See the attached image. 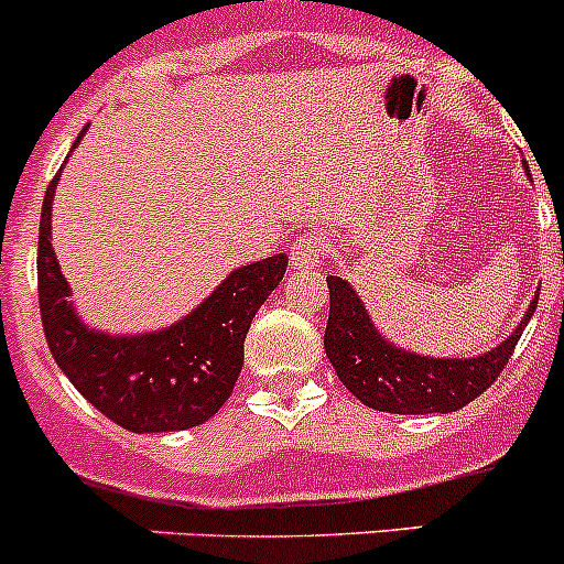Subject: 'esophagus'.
<instances>
[{
  "label": "esophagus",
  "instance_id": "obj_1",
  "mask_svg": "<svg viewBox=\"0 0 564 564\" xmlns=\"http://www.w3.org/2000/svg\"><path fill=\"white\" fill-rule=\"evenodd\" d=\"M324 237L322 235H303L297 242H294L292 253H289V259H292V267L294 270H311V267L318 264V259H322L324 253Z\"/></svg>",
  "mask_w": 564,
  "mask_h": 564
}]
</instances>
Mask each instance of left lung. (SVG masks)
Masks as SVG:
<instances>
[{
	"instance_id": "left-lung-1",
	"label": "left lung",
	"mask_w": 564,
	"mask_h": 564,
	"mask_svg": "<svg viewBox=\"0 0 564 564\" xmlns=\"http://www.w3.org/2000/svg\"><path fill=\"white\" fill-rule=\"evenodd\" d=\"M327 286L324 351L351 395L360 398L368 409L390 414H445L475 401L505 371L538 305L532 300L519 327L497 349L471 360H436L398 349L382 338L349 281L329 275Z\"/></svg>"
}]
</instances>
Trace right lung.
<instances>
[{"label": "right lung", "instance_id": "obj_1", "mask_svg": "<svg viewBox=\"0 0 564 564\" xmlns=\"http://www.w3.org/2000/svg\"><path fill=\"white\" fill-rule=\"evenodd\" d=\"M84 133L87 128L76 144ZM59 174L45 187L37 237L40 318L56 366L95 409L133 434L207 423L235 390L248 327L283 281L286 253L235 270L193 314L161 333H98L67 300L70 289L51 248V202Z\"/></svg>", "mask_w": 564, "mask_h": 564}]
</instances>
